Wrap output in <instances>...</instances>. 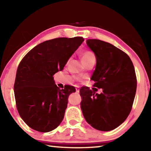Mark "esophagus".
<instances>
[{
  "label": "esophagus",
  "mask_w": 151,
  "mask_h": 151,
  "mask_svg": "<svg viewBox=\"0 0 151 151\" xmlns=\"http://www.w3.org/2000/svg\"><path fill=\"white\" fill-rule=\"evenodd\" d=\"M79 91H80V89L78 88H76V93H79Z\"/></svg>",
  "instance_id": "34e87169"
}]
</instances>
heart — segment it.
<instances>
[{"instance_id":"obj_1","label":"heart","mask_w":151,"mask_h":151,"mask_svg":"<svg viewBox=\"0 0 151 151\" xmlns=\"http://www.w3.org/2000/svg\"><path fill=\"white\" fill-rule=\"evenodd\" d=\"M93 58H95V54L90 50H85L81 54V60L82 63L87 62V61Z\"/></svg>"}]
</instances>
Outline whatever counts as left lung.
<instances>
[{"instance_id": "left-lung-1", "label": "left lung", "mask_w": 151, "mask_h": 151, "mask_svg": "<svg viewBox=\"0 0 151 151\" xmlns=\"http://www.w3.org/2000/svg\"><path fill=\"white\" fill-rule=\"evenodd\" d=\"M86 43L97 59L93 86L102 92L82 87L81 109L92 127L110 131L123 123L132 110L137 88L135 69L130 57L113 45L99 40H88Z\"/></svg>"}]
</instances>
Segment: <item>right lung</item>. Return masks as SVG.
<instances>
[{
	"instance_id": "1",
	"label": "right lung",
	"mask_w": 151,
	"mask_h": 151,
	"mask_svg": "<svg viewBox=\"0 0 151 151\" xmlns=\"http://www.w3.org/2000/svg\"><path fill=\"white\" fill-rule=\"evenodd\" d=\"M84 41L82 37L45 41L34 47L21 61L14 87L16 107L31 129L48 132L62 121L69 96L76 89L69 85L60 89L54 84L53 75L63 70Z\"/></svg>"
}]
</instances>
